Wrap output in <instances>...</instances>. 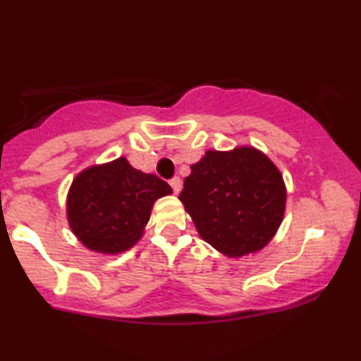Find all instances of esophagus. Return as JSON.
Listing matches in <instances>:
<instances>
[{"mask_svg": "<svg viewBox=\"0 0 361 361\" xmlns=\"http://www.w3.org/2000/svg\"><path fill=\"white\" fill-rule=\"evenodd\" d=\"M169 184H171V187H172V190H174V194H179L180 192V189H182V180H180V177H172V179L169 180Z\"/></svg>", "mask_w": 361, "mask_h": 361, "instance_id": "esophagus-1", "label": "esophagus"}]
</instances>
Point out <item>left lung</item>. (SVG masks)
<instances>
[{
  "label": "left lung",
  "instance_id": "8db88e82",
  "mask_svg": "<svg viewBox=\"0 0 361 361\" xmlns=\"http://www.w3.org/2000/svg\"><path fill=\"white\" fill-rule=\"evenodd\" d=\"M179 199L207 243L231 258L268 245L283 221V176L253 147L207 151Z\"/></svg>",
  "mask_w": 361,
  "mask_h": 361
}]
</instances>
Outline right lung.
Returning <instances> with one entry per match:
<instances>
[{
  "mask_svg": "<svg viewBox=\"0 0 361 361\" xmlns=\"http://www.w3.org/2000/svg\"><path fill=\"white\" fill-rule=\"evenodd\" d=\"M171 192L167 182L118 157L75 177L67 199L68 224L87 248L121 253L141 238L152 204Z\"/></svg>",
  "mask_w": 361,
  "mask_h": 361,
  "instance_id": "1",
  "label": "right lung"
}]
</instances>
